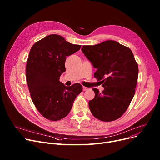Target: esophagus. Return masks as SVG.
I'll return each instance as SVG.
<instances>
[{
  "mask_svg": "<svg viewBox=\"0 0 160 160\" xmlns=\"http://www.w3.org/2000/svg\"><path fill=\"white\" fill-rule=\"evenodd\" d=\"M89 88H86V87H85V86H83V91H86V90H88Z\"/></svg>",
  "mask_w": 160,
  "mask_h": 160,
  "instance_id": "obj_1",
  "label": "esophagus"
}]
</instances>
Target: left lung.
Returning a JSON list of instances; mask_svg holds the SVG:
<instances>
[{
	"instance_id": "obj_1",
	"label": "left lung",
	"mask_w": 160,
	"mask_h": 160,
	"mask_svg": "<svg viewBox=\"0 0 160 160\" xmlns=\"http://www.w3.org/2000/svg\"><path fill=\"white\" fill-rule=\"evenodd\" d=\"M82 51L97 69L94 77L101 80L104 90L93 88L89 100L91 113L105 122L115 121L127 111L135 94L138 65L132 50L118 42L108 40L95 45H83Z\"/></svg>"
}]
</instances>
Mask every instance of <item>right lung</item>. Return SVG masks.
Listing matches in <instances>:
<instances>
[{"label": "right lung", "instance_id": "obj_1", "mask_svg": "<svg viewBox=\"0 0 160 160\" xmlns=\"http://www.w3.org/2000/svg\"><path fill=\"white\" fill-rule=\"evenodd\" d=\"M61 36L48 35L32 46L27 62L26 77L32 101L46 119L58 121L70 112L82 91L78 83L65 86L60 82L65 71L66 57L80 50Z\"/></svg>", "mask_w": 160, "mask_h": 160}]
</instances>
